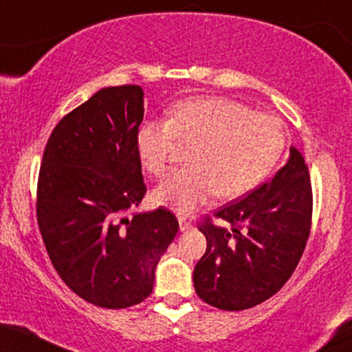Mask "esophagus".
Returning a JSON list of instances; mask_svg holds the SVG:
<instances>
[{
    "label": "esophagus",
    "instance_id": "esophagus-1",
    "mask_svg": "<svg viewBox=\"0 0 352 352\" xmlns=\"http://www.w3.org/2000/svg\"><path fill=\"white\" fill-rule=\"evenodd\" d=\"M179 223H180V230L185 232V230H188L192 227V222L188 220L187 217H184V215H179Z\"/></svg>",
    "mask_w": 352,
    "mask_h": 352
}]
</instances>
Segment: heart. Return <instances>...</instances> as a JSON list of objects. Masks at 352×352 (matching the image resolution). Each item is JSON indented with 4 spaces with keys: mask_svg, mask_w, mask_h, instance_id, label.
Returning a JSON list of instances; mask_svg holds the SVG:
<instances>
[{
    "mask_svg": "<svg viewBox=\"0 0 352 352\" xmlns=\"http://www.w3.org/2000/svg\"><path fill=\"white\" fill-rule=\"evenodd\" d=\"M180 145L192 148L190 167L168 175L152 199L187 214L214 194L234 199L257 187L283 155L285 132L274 115L230 98L202 96L177 103L167 122H144L135 137L138 162L153 177L168 172Z\"/></svg>",
    "mask_w": 352,
    "mask_h": 352,
    "instance_id": "obj_1",
    "label": "heart"
}]
</instances>
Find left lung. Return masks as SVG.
Segmentation results:
<instances>
[{"instance_id": "8db88e82", "label": "left lung", "mask_w": 352, "mask_h": 352, "mask_svg": "<svg viewBox=\"0 0 352 352\" xmlns=\"http://www.w3.org/2000/svg\"><path fill=\"white\" fill-rule=\"evenodd\" d=\"M199 222L207 249L194 270L195 292L222 311H244L272 297L292 276L312 223V187L304 157L292 146L270 182Z\"/></svg>"}]
</instances>
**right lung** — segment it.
I'll return each mask as SVG.
<instances>
[{
	"mask_svg": "<svg viewBox=\"0 0 352 352\" xmlns=\"http://www.w3.org/2000/svg\"><path fill=\"white\" fill-rule=\"evenodd\" d=\"M144 90L96 91L65 115L46 142L36 219L63 283L87 302L125 309L152 294L158 258L179 232L165 207L123 217L146 194L135 137Z\"/></svg>",
	"mask_w": 352,
	"mask_h": 352,
	"instance_id": "right-lung-1",
	"label": "right lung"
}]
</instances>
